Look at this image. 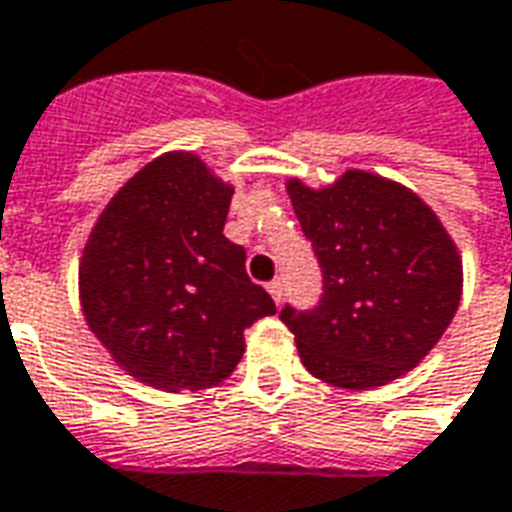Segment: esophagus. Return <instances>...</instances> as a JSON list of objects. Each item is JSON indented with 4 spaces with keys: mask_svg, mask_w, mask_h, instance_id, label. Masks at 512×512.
<instances>
[{
    "mask_svg": "<svg viewBox=\"0 0 512 512\" xmlns=\"http://www.w3.org/2000/svg\"><path fill=\"white\" fill-rule=\"evenodd\" d=\"M268 293H271V299L280 305L282 302V296H285V288H282V280H271L268 282Z\"/></svg>",
    "mask_w": 512,
    "mask_h": 512,
    "instance_id": "1",
    "label": "esophagus"
}]
</instances>
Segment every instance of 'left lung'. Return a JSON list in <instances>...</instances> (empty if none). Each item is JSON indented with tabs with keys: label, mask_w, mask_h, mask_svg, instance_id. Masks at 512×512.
<instances>
[{
	"label": "left lung",
	"mask_w": 512,
	"mask_h": 512,
	"mask_svg": "<svg viewBox=\"0 0 512 512\" xmlns=\"http://www.w3.org/2000/svg\"><path fill=\"white\" fill-rule=\"evenodd\" d=\"M293 213L321 266L313 310L282 307L305 368L366 391L416 368L460 305L463 263L430 205L368 171L321 191L288 180Z\"/></svg>",
	"instance_id": "8db88e82"
}]
</instances>
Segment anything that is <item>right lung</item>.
Wrapping results in <instances>:
<instances>
[{
  "mask_svg": "<svg viewBox=\"0 0 512 512\" xmlns=\"http://www.w3.org/2000/svg\"><path fill=\"white\" fill-rule=\"evenodd\" d=\"M232 185L191 152L157 157L102 210L80 260L85 321L130 377L205 391L244 355V330L277 307L224 235Z\"/></svg>",
  "mask_w": 512,
  "mask_h": 512,
  "instance_id": "right-lung-1",
  "label": "right lung"
}]
</instances>
